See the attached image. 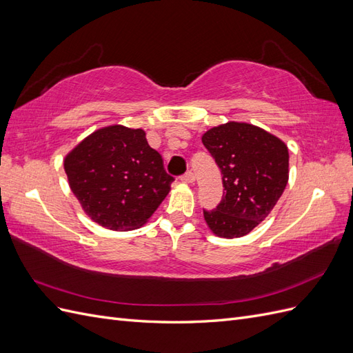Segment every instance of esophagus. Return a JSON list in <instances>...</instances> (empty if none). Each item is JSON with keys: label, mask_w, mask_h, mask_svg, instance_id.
Instances as JSON below:
<instances>
[{"label": "esophagus", "mask_w": 353, "mask_h": 353, "mask_svg": "<svg viewBox=\"0 0 353 353\" xmlns=\"http://www.w3.org/2000/svg\"><path fill=\"white\" fill-rule=\"evenodd\" d=\"M181 181H183V183H187V184L194 183V174L191 172V170H188V172H185L183 176H181Z\"/></svg>", "instance_id": "1"}]
</instances>
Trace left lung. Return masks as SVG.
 <instances>
[{
  "mask_svg": "<svg viewBox=\"0 0 353 353\" xmlns=\"http://www.w3.org/2000/svg\"><path fill=\"white\" fill-rule=\"evenodd\" d=\"M222 174L219 205L203 215L209 228L223 239L249 234L270 215L288 181L287 145L250 123L228 122L201 137Z\"/></svg>",
  "mask_w": 353,
  "mask_h": 353,
  "instance_id": "obj_1",
  "label": "left lung"
}]
</instances>
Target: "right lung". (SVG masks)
Listing matches in <instances>:
<instances>
[{"mask_svg": "<svg viewBox=\"0 0 353 353\" xmlns=\"http://www.w3.org/2000/svg\"><path fill=\"white\" fill-rule=\"evenodd\" d=\"M70 190L87 215L114 231L147 222L168 196L174 176L143 130L113 125L92 132L65 159Z\"/></svg>", "mask_w": 353, "mask_h": 353, "instance_id": "add662e5", "label": "right lung"}]
</instances>
